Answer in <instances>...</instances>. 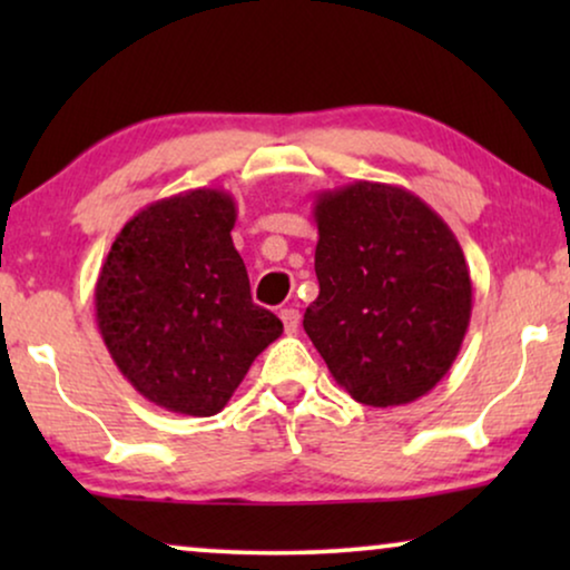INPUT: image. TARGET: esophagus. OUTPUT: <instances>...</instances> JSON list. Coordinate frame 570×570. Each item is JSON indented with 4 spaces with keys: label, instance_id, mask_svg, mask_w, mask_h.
Listing matches in <instances>:
<instances>
[{
    "label": "esophagus",
    "instance_id": "1",
    "mask_svg": "<svg viewBox=\"0 0 570 570\" xmlns=\"http://www.w3.org/2000/svg\"><path fill=\"white\" fill-rule=\"evenodd\" d=\"M279 318H283V326L287 334H295L298 332V324H301V314L295 308H283L279 311Z\"/></svg>",
    "mask_w": 570,
    "mask_h": 570
}]
</instances>
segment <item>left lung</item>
Wrapping results in <instances>:
<instances>
[{
  "mask_svg": "<svg viewBox=\"0 0 570 570\" xmlns=\"http://www.w3.org/2000/svg\"><path fill=\"white\" fill-rule=\"evenodd\" d=\"M318 298L303 330L334 381L368 407L425 396L462 350L472 279L441 215L394 184L355 181L314 199Z\"/></svg>",
  "mask_w": 570,
  "mask_h": 570,
  "instance_id": "left-lung-1",
  "label": "left lung"
}]
</instances>
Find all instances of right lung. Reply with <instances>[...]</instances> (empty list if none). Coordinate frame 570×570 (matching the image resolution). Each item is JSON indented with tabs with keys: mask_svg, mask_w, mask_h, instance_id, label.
<instances>
[{
	"mask_svg": "<svg viewBox=\"0 0 570 570\" xmlns=\"http://www.w3.org/2000/svg\"><path fill=\"white\" fill-rule=\"evenodd\" d=\"M236 199L189 189L131 217L96 283V322L121 376L168 412L217 415L283 322L256 306L233 246Z\"/></svg>",
	"mask_w": 570,
	"mask_h": 570,
	"instance_id": "1",
	"label": "right lung"
}]
</instances>
